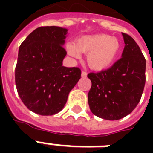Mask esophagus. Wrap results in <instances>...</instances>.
Returning <instances> with one entry per match:
<instances>
[{
	"label": "esophagus",
	"instance_id": "esophagus-1",
	"mask_svg": "<svg viewBox=\"0 0 153 153\" xmlns=\"http://www.w3.org/2000/svg\"><path fill=\"white\" fill-rule=\"evenodd\" d=\"M87 76V73L86 71H82V77H86Z\"/></svg>",
	"mask_w": 153,
	"mask_h": 153
}]
</instances>
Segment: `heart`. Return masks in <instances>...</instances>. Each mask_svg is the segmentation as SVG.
I'll list each match as a JSON object with an SVG mask.
<instances>
[{"instance_id": "b5f03b06", "label": "heart", "mask_w": 153, "mask_h": 153, "mask_svg": "<svg viewBox=\"0 0 153 153\" xmlns=\"http://www.w3.org/2000/svg\"><path fill=\"white\" fill-rule=\"evenodd\" d=\"M121 44L116 37L107 34H94L77 38L67 44V52L74 58L80 52L86 54V62L91 69L104 71L111 67L121 51Z\"/></svg>"}]
</instances>
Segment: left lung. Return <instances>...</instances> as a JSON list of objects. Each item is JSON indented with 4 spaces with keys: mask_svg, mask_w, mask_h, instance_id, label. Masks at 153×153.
<instances>
[{
    "mask_svg": "<svg viewBox=\"0 0 153 153\" xmlns=\"http://www.w3.org/2000/svg\"><path fill=\"white\" fill-rule=\"evenodd\" d=\"M125 48L110 68L90 73L91 88L88 103L100 118L114 121L132 113L139 103L145 84L146 60L135 40L122 33Z\"/></svg>",
    "mask_w": 153,
    "mask_h": 153,
    "instance_id": "1",
    "label": "left lung"
}]
</instances>
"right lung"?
<instances>
[{"mask_svg":"<svg viewBox=\"0 0 153 153\" xmlns=\"http://www.w3.org/2000/svg\"><path fill=\"white\" fill-rule=\"evenodd\" d=\"M67 29L39 27L20 44L15 69L16 86L25 106L44 116L58 114L70 91L81 78L79 67H66L62 60Z\"/></svg>","mask_w":153,"mask_h":153,"instance_id":"obj_1","label":"right lung"}]
</instances>
